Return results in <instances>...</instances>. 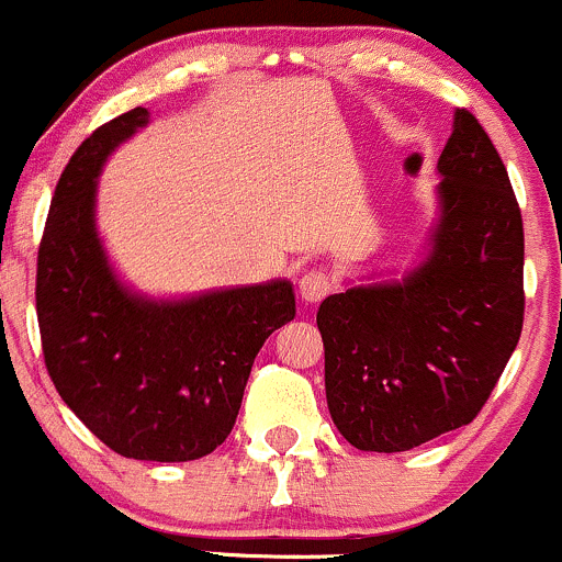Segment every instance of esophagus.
I'll use <instances>...</instances> for the list:
<instances>
[{
  "label": "esophagus",
  "instance_id": "esophagus-1",
  "mask_svg": "<svg viewBox=\"0 0 562 562\" xmlns=\"http://www.w3.org/2000/svg\"><path fill=\"white\" fill-rule=\"evenodd\" d=\"M297 289L305 303H319L322 297H327L333 292V281L325 273H319V270H311V273H305L300 279Z\"/></svg>",
  "mask_w": 562,
  "mask_h": 562
}]
</instances>
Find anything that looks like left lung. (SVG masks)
I'll return each instance as SVG.
<instances>
[{
	"mask_svg": "<svg viewBox=\"0 0 562 562\" xmlns=\"http://www.w3.org/2000/svg\"><path fill=\"white\" fill-rule=\"evenodd\" d=\"M437 175V218L415 268L347 283L316 311L327 409L360 451H409L468 426L521 336V213L470 111H453Z\"/></svg>",
	"mask_w": 562,
	"mask_h": 562,
	"instance_id": "1",
	"label": "left lung"
}]
</instances>
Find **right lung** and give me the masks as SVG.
<instances>
[{
    "mask_svg": "<svg viewBox=\"0 0 562 562\" xmlns=\"http://www.w3.org/2000/svg\"><path fill=\"white\" fill-rule=\"evenodd\" d=\"M125 111L76 149L37 251L43 355L63 402L114 453L193 462L229 437L265 338L294 319L292 281L153 297L120 279L98 232V180L147 127Z\"/></svg>",
    "mask_w": 562,
    "mask_h": 562,
    "instance_id": "add662e5",
    "label": "right lung"
}]
</instances>
